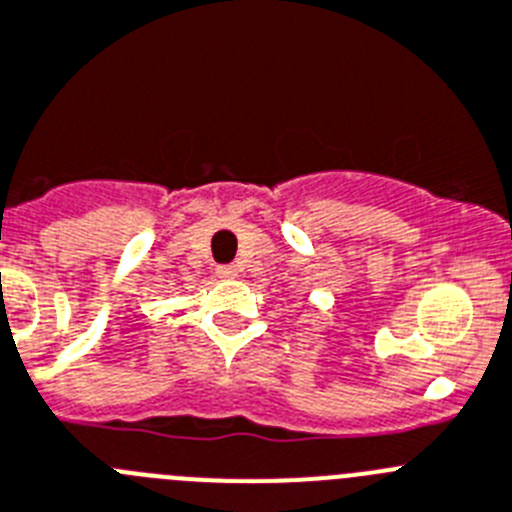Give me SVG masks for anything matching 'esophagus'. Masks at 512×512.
Returning <instances> with one entry per match:
<instances>
[{
  "label": "esophagus",
  "mask_w": 512,
  "mask_h": 512,
  "mask_svg": "<svg viewBox=\"0 0 512 512\" xmlns=\"http://www.w3.org/2000/svg\"><path fill=\"white\" fill-rule=\"evenodd\" d=\"M216 275H219L222 280H234V278H237V267H234V265H219V267H216Z\"/></svg>",
  "instance_id": "esophagus-1"
}]
</instances>
